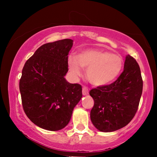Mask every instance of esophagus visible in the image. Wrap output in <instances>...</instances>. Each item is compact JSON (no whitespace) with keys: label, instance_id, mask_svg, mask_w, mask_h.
Listing matches in <instances>:
<instances>
[{"label":"esophagus","instance_id":"34e87169","mask_svg":"<svg viewBox=\"0 0 157 157\" xmlns=\"http://www.w3.org/2000/svg\"><path fill=\"white\" fill-rule=\"evenodd\" d=\"M88 94H89V89L84 86V87H82V95L86 96V95Z\"/></svg>","mask_w":157,"mask_h":157}]
</instances>
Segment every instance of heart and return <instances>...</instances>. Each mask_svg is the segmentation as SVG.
Wrapping results in <instances>:
<instances>
[{
	"instance_id": "heart-1",
	"label": "heart",
	"mask_w": 157,
	"mask_h": 157,
	"mask_svg": "<svg viewBox=\"0 0 157 157\" xmlns=\"http://www.w3.org/2000/svg\"><path fill=\"white\" fill-rule=\"evenodd\" d=\"M68 65L70 72L75 78L82 75V68L86 70L89 82L97 87L105 86L113 82L120 75L122 59L117 54L101 49H86L77 58L69 57Z\"/></svg>"
}]
</instances>
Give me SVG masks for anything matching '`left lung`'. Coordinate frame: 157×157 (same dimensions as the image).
Returning <instances> with one entry per match:
<instances>
[{"label": "left lung", "mask_w": 157, "mask_h": 157, "mask_svg": "<svg viewBox=\"0 0 157 157\" xmlns=\"http://www.w3.org/2000/svg\"><path fill=\"white\" fill-rule=\"evenodd\" d=\"M142 86L140 66L134 57L128 55L123 71L117 80L90 91L94 101L90 117L97 130L112 132L127 125L137 111Z\"/></svg>", "instance_id": "8db88e82"}]
</instances>
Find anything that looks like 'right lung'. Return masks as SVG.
Masks as SVG:
<instances>
[{
	"label": "right lung",
	"mask_w": 157,
	"mask_h": 157,
	"mask_svg": "<svg viewBox=\"0 0 157 157\" xmlns=\"http://www.w3.org/2000/svg\"><path fill=\"white\" fill-rule=\"evenodd\" d=\"M72 46L71 39L42 45L23 68L19 88L23 110L43 129L55 131L66 127L82 97V86L64 77Z\"/></svg>",
	"instance_id": "1"
}]
</instances>
